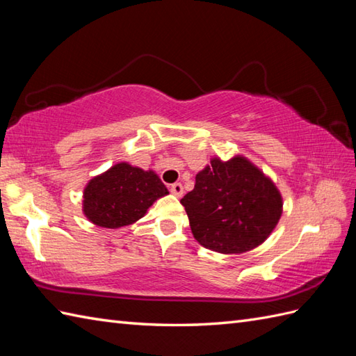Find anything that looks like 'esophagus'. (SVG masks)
Wrapping results in <instances>:
<instances>
[{
  "instance_id": "34e87169",
  "label": "esophagus",
  "mask_w": 356,
  "mask_h": 356,
  "mask_svg": "<svg viewBox=\"0 0 356 356\" xmlns=\"http://www.w3.org/2000/svg\"><path fill=\"white\" fill-rule=\"evenodd\" d=\"M170 192H172L173 195H175V196H178V198H179V196H183V193H184L183 184H181V183H175V184H172V186H170Z\"/></svg>"
}]
</instances>
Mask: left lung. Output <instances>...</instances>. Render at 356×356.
I'll return each mask as SVG.
<instances>
[{"label": "left lung", "instance_id": "obj_1", "mask_svg": "<svg viewBox=\"0 0 356 356\" xmlns=\"http://www.w3.org/2000/svg\"><path fill=\"white\" fill-rule=\"evenodd\" d=\"M181 204L195 239L205 248L239 254L262 243L277 225L282 196L262 172L242 156L213 158L196 175Z\"/></svg>", "mask_w": 356, "mask_h": 356}]
</instances>
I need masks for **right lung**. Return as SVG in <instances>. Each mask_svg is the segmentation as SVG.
<instances>
[{
  "instance_id": "add662e5",
  "label": "right lung",
  "mask_w": 356,
  "mask_h": 356,
  "mask_svg": "<svg viewBox=\"0 0 356 356\" xmlns=\"http://www.w3.org/2000/svg\"><path fill=\"white\" fill-rule=\"evenodd\" d=\"M168 193L154 172L118 163L86 186L83 213L99 227H124L143 218L154 201Z\"/></svg>"
}]
</instances>
